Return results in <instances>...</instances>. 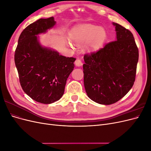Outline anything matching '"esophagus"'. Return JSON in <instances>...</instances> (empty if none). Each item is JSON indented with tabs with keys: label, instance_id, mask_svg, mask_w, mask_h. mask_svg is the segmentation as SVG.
Wrapping results in <instances>:
<instances>
[{
	"label": "esophagus",
	"instance_id": "34e87169",
	"mask_svg": "<svg viewBox=\"0 0 151 151\" xmlns=\"http://www.w3.org/2000/svg\"><path fill=\"white\" fill-rule=\"evenodd\" d=\"M75 64L76 66H78V67H80L82 65H83V62H82L81 60L79 58H77L76 60L75 61Z\"/></svg>",
	"mask_w": 151,
	"mask_h": 151
}]
</instances>
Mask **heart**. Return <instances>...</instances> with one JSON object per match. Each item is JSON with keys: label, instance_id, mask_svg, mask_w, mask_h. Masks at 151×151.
<instances>
[{"label": "heart", "instance_id": "1", "mask_svg": "<svg viewBox=\"0 0 151 151\" xmlns=\"http://www.w3.org/2000/svg\"><path fill=\"white\" fill-rule=\"evenodd\" d=\"M106 37V32L103 28L90 24L77 26L71 33V38L76 43L83 44L88 42L87 48L93 51L102 47Z\"/></svg>", "mask_w": 151, "mask_h": 151}]
</instances>
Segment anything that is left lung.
Instances as JSON below:
<instances>
[{"label": "left lung", "mask_w": 151, "mask_h": 151, "mask_svg": "<svg viewBox=\"0 0 151 151\" xmlns=\"http://www.w3.org/2000/svg\"><path fill=\"white\" fill-rule=\"evenodd\" d=\"M116 41L97 52L84 55V84L88 97L101 104H111L128 93L135 80L139 50L133 34L113 22Z\"/></svg>", "instance_id": "8db88e82"}]
</instances>
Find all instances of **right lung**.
I'll use <instances>...</instances> for the list:
<instances>
[{
	"label": "right lung",
	"mask_w": 151,
	"mask_h": 151,
	"mask_svg": "<svg viewBox=\"0 0 151 151\" xmlns=\"http://www.w3.org/2000/svg\"><path fill=\"white\" fill-rule=\"evenodd\" d=\"M55 22L50 17L27 26L19 36L15 50L14 61L22 89L31 99L43 104L61 98L76 60L40 45L36 35L52 28Z\"/></svg>",
	"instance_id": "add662e5"
}]
</instances>
